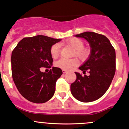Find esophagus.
<instances>
[{"label":"esophagus","mask_w":129,"mask_h":129,"mask_svg":"<svg viewBox=\"0 0 129 129\" xmlns=\"http://www.w3.org/2000/svg\"><path fill=\"white\" fill-rule=\"evenodd\" d=\"M62 72H63V74H66V72H67V71H66V70H62Z\"/></svg>","instance_id":"obj_1"}]
</instances>
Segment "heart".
Segmentation results:
<instances>
[{
	"label": "heart",
	"mask_w": 129,
	"mask_h": 129,
	"mask_svg": "<svg viewBox=\"0 0 129 129\" xmlns=\"http://www.w3.org/2000/svg\"><path fill=\"white\" fill-rule=\"evenodd\" d=\"M67 45L72 47L75 50V55L81 60H85L89 54V50L84 47V42L78 38H72L66 42ZM60 47L58 44H54L50 48V55L53 58H57L59 56ZM79 62L76 58L66 59L61 58L55 63L56 67L63 70L71 69L73 67L77 66Z\"/></svg>",
	"instance_id": "b5f03b06"
}]
</instances>
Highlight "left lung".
Returning a JSON list of instances; mask_svg holds the SVG:
<instances>
[{"instance_id": "8db88e82", "label": "left lung", "mask_w": 129, "mask_h": 129, "mask_svg": "<svg viewBox=\"0 0 129 129\" xmlns=\"http://www.w3.org/2000/svg\"><path fill=\"white\" fill-rule=\"evenodd\" d=\"M89 42L91 53L89 58L79 67L84 74L75 72L76 79L71 84V93L80 102L87 103L101 98L108 90L116 70L115 50L109 40L103 35L84 32L76 35Z\"/></svg>"}]
</instances>
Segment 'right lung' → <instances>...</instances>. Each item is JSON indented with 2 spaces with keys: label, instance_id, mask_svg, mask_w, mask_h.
Wrapping results in <instances>:
<instances>
[{
  "label": "right lung",
  "instance_id": "right-lung-1",
  "mask_svg": "<svg viewBox=\"0 0 129 129\" xmlns=\"http://www.w3.org/2000/svg\"><path fill=\"white\" fill-rule=\"evenodd\" d=\"M60 40L43 35L27 37L21 40L12 51V79L20 94L29 102L45 103L54 94L62 70L53 67L47 73L41 72L40 69L52 67L50 48Z\"/></svg>",
  "mask_w": 129,
  "mask_h": 129
}]
</instances>
